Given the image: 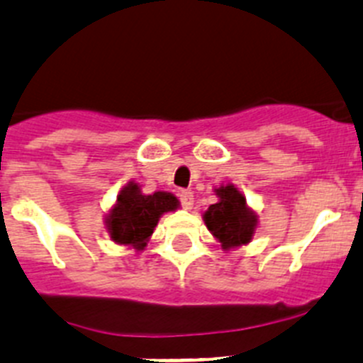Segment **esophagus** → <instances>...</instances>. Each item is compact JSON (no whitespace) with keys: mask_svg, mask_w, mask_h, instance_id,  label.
Returning <instances> with one entry per match:
<instances>
[{"mask_svg":"<svg viewBox=\"0 0 363 363\" xmlns=\"http://www.w3.org/2000/svg\"><path fill=\"white\" fill-rule=\"evenodd\" d=\"M179 201H182V207L191 211L192 205H194V194L191 191H179Z\"/></svg>","mask_w":363,"mask_h":363,"instance_id":"1","label":"esophagus"}]
</instances>
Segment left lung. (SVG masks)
<instances>
[{"label": "left lung", "instance_id": "left-lung-1", "mask_svg": "<svg viewBox=\"0 0 363 363\" xmlns=\"http://www.w3.org/2000/svg\"><path fill=\"white\" fill-rule=\"evenodd\" d=\"M216 196L218 203L203 214L211 234L221 242L223 250L248 245L257 227V216L247 205V198L232 184L216 189Z\"/></svg>", "mask_w": 363, "mask_h": 363}]
</instances>
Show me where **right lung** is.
<instances>
[{
    "label": "right lung",
    "mask_w": 363,
    "mask_h": 363,
    "mask_svg": "<svg viewBox=\"0 0 363 363\" xmlns=\"http://www.w3.org/2000/svg\"><path fill=\"white\" fill-rule=\"evenodd\" d=\"M178 198L171 192L158 191L155 194H142L140 185L129 182L116 203L106 216V228L116 245H128L135 250H144L158 219L165 212L176 211Z\"/></svg>",
    "instance_id": "obj_1"
}]
</instances>
